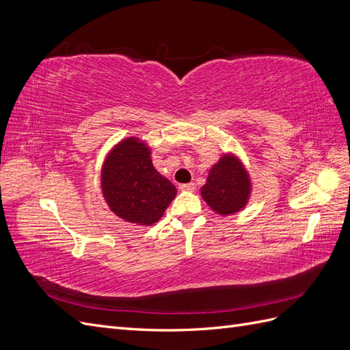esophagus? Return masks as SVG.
Instances as JSON below:
<instances>
[{
	"instance_id": "34e87169",
	"label": "esophagus",
	"mask_w": 350,
	"mask_h": 350,
	"mask_svg": "<svg viewBox=\"0 0 350 350\" xmlns=\"http://www.w3.org/2000/svg\"><path fill=\"white\" fill-rule=\"evenodd\" d=\"M179 189H181V191H189V193H191V191H194V189H196V185L193 183L181 184V185H179Z\"/></svg>"
}]
</instances>
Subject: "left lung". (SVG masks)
I'll return each instance as SVG.
<instances>
[{
  "label": "left lung",
  "mask_w": 350,
  "mask_h": 350,
  "mask_svg": "<svg viewBox=\"0 0 350 350\" xmlns=\"http://www.w3.org/2000/svg\"><path fill=\"white\" fill-rule=\"evenodd\" d=\"M208 207L220 216H230L248 204L252 184L245 165L234 153H224L210 167L207 181L200 189Z\"/></svg>",
  "instance_id": "left-lung-1"
}]
</instances>
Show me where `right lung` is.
<instances>
[{"label": "right lung", "mask_w": 350, "mask_h": 350, "mask_svg": "<svg viewBox=\"0 0 350 350\" xmlns=\"http://www.w3.org/2000/svg\"><path fill=\"white\" fill-rule=\"evenodd\" d=\"M102 194L113 213L139 226L161 220L176 196L175 185L152 163V150L139 137H126L107 154L100 171Z\"/></svg>", "instance_id": "obj_1"}]
</instances>
